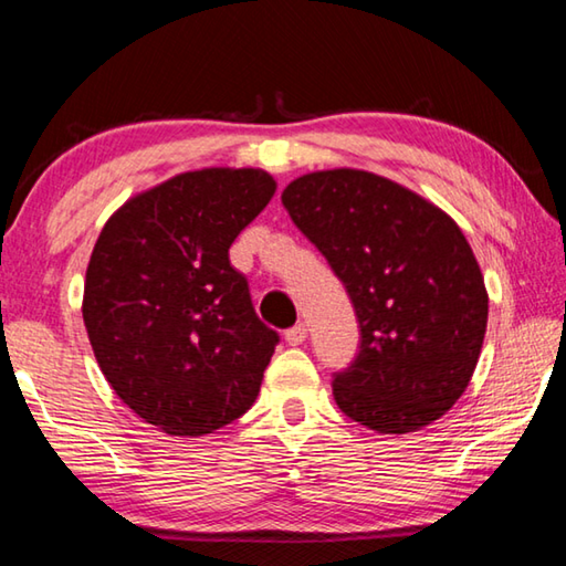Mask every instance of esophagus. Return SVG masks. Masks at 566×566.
I'll return each instance as SVG.
<instances>
[{
  "instance_id": "34e87169",
  "label": "esophagus",
  "mask_w": 566,
  "mask_h": 566,
  "mask_svg": "<svg viewBox=\"0 0 566 566\" xmlns=\"http://www.w3.org/2000/svg\"><path fill=\"white\" fill-rule=\"evenodd\" d=\"M284 339L286 344H292V347H300V344L306 339V324H294L292 329L284 332Z\"/></svg>"
}]
</instances>
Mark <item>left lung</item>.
Instances as JSON below:
<instances>
[{
	"label": "left lung",
	"mask_w": 566,
	"mask_h": 566,
	"mask_svg": "<svg viewBox=\"0 0 566 566\" xmlns=\"http://www.w3.org/2000/svg\"><path fill=\"white\" fill-rule=\"evenodd\" d=\"M282 205L339 276L359 322L357 357L334 371L337 407L379 434L432 424L464 395L490 312L462 229L424 197L361 169L304 175Z\"/></svg>",
	"instance_id": "left-lung-1"
}]
</instances>
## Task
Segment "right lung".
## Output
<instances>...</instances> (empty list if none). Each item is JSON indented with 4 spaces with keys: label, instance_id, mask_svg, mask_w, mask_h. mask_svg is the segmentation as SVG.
I'll use <instances>...</instances> for the list:
<instances>
[{
    "label": "right lung",
    "instance_id": "obj_1",
    "mask_svg": "<svg viewBox=\"0 0 566 566\" xmlns=\"http://www.w3.org/2000/svg\"><path fill=\"white\" fill-rule=\"evenodd\" d=\"M262 169H199L132 197L104 224L82 317L117 397L171 437H202L260 395L280 334L256 317L229 264L237 234L270 205Z\"/></svg>",
    "mask_w": 566,
    "mask_h": 566
}]
</instances>
